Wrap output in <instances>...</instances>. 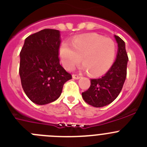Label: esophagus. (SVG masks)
I'll list each match as a JSON object with an SVG mask.
<instances>
[{"mask_svg": "<svg viewBox=\"0 0 147 147\" xmlns=\"http://www.w3.org/2000/svg\"><path fill=\"white\" fill-rule=\"evenodd\" d=\"M80 76L78 75H76V74H73V75H72V78L74 79H77V80H78V79H80Z\"/></svg>", "mask_w": 147, "mask_h": 147, "instance_id": "esophagus-1", "label": "esophagus"}]
</instances>
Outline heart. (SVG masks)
Wrapping results in <instances>:
<instances>
[{
    "mask_svg": "<svg viewBox=\"0 0 147 147\" xmlns=\"http://www.w3.org/2000/svg\"><path fill=\"white\" fill-rule=\"evenodd\" d=\"M116 54V45L113 39L97 34L80 36L60 47V55L66 69L71 70L80 62L83 69L92 76H100L112 67Z\"/></svg>",
    "mask_w": 147,
    "mask_h": 147,
    "instance_id": "b5f03b06",
    "label": "heart"
}]
</instances>
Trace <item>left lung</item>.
Listing matches in <instances>:
<instances>
[{
  "mask_svg": "<svg viewBox=\"0 0 147 147\" xmlns=\"http://www.w3.org/2000/svg\"><path fill=\"white\" fill-rule=\"evenodd\" d=\"M115 38L118 44L116 61L104 76L91 79L88 89L82 93L84 101L96 108L111 103L121 92L126 79L128 56L125 43L118 36Z\"/></svg>",
  "mask_w": 147,
  "mask_h": 147,
  "instance_id": "8db88e82",
  "label": "left lung"
}]
</instances>
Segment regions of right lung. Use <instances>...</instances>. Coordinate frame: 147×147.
<instances>
[{"instance_id": "add662e5", "label": "right lung", "mask_w": 147, "mask_h": 147, "mask_svg": "<svg viewBox=\"0 0 147 147\" xmlns=\"http://www.w3.org/2000/svg\"><path fill=\"white\" fill-rule=\"evenodd\" d=\"M60 44L59 31L46 28L28 36L20 53L22 87L37 105L57 100L64 83L72 79L59 62Z\"/></svg>"}]
</instances>
